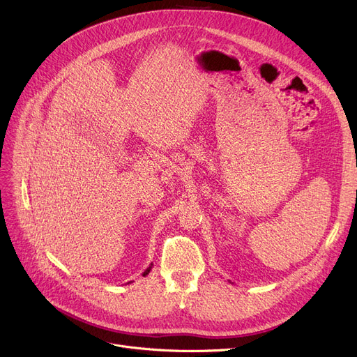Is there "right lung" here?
Here are the masks:
<instances>
[{
  "label": "right lung",
  "mask_w": 357,
  "mask_h": 357,
  "mask_svg": "<svg viewBox=\"0 0 357 357\" xmlns=\"http://www.w3.org/2000/svg\"><path fill=\"white\" fill-rule=\"evenodd\" d=\"M150 271H152V265H150V266H149V268H147V269H146V271H144V272H143V276H146V275H149V272H150Z\"/></svg>",
  "instance_id": "right-lung-1"
}]
</instances>
